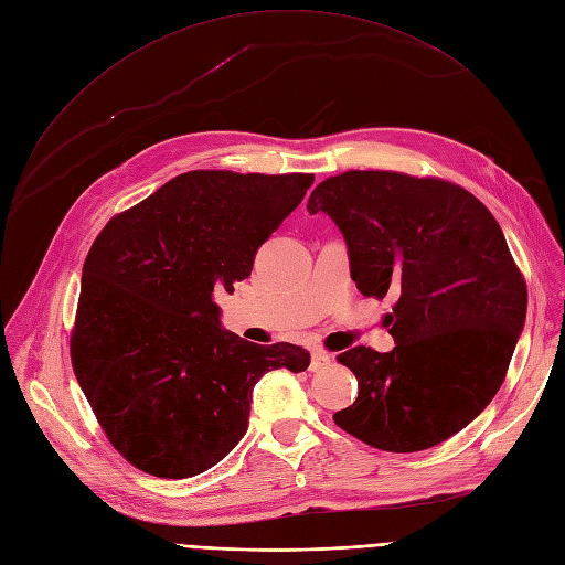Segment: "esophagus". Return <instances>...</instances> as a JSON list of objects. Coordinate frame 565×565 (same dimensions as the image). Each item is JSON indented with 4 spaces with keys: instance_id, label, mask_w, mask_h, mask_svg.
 <instances>
[{
    "instance_id": "obj_1",
    "label": "esophagus",
    "mask_w": 565,
    "mask_h": 565,
    "mask_svg": "<svg viewBox=\"0 0 565 565\" xmlns=\"http://www.w3.org/2000/svg\"><path fill=\"white\" fill-rule=\"evenodd\" d=\"M334 364V360L330 358L328 352H322V350H313V354H311V371L313 373H318V371H324V369H330Z\"/></svg>"
}]
</instances>
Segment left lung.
Instances as JSON below:
<instances>
[{"instance_id": "left-lung-1", "label": "left lung", "mask_w": 565, "mask_h": 565, "mask_svg": "<svg viewBox=\"0 0 565 565\" xmlns=\"http://www.w3.org/2000/svg\"><path fill=\"white\" fill-rule=\"evenodd\" d=\"M307 211L339 226L366 298L396 295L394 350L339 354L360 394L337 426L394 454L449 439L494 398L524 330L526 286L497 220L454 183L396 171L332 175Z\"/></svg>"}]
</instances>
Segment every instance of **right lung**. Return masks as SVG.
I'll use <instances>...</instances> for the list:
<instances>
[{
  "instance_id": "1",
  "label": "right lung",
  "mask_w": 565,
  "mask_h": 565,
  "mask_svg": "<svg viewBox=\"0 0 565 565\" xmlns=\"http://www.w3.org/2000/svg\"><path fill=\"white\" fill-rule=\"evenodd\" d=\"M311 173L190 171L96 237L82 267L71 360L114 449L160 479H188L233 451L254 384L311 354L222 328L215 292L252 275L258 247L298 207Z\"/></svg>"
}]
</instances>
